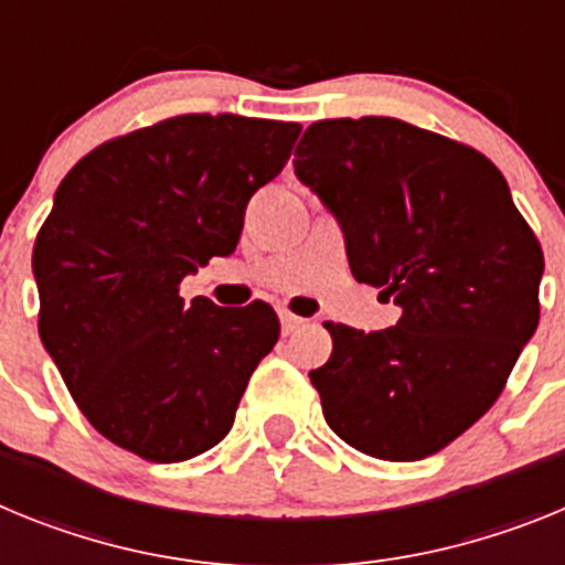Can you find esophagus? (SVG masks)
<instances>
[{"mask_svg": "<svg viewBox=\"0 0 565 565\" xmlns=\"http://www.w3.org/2000/svg\"><path fill=\"white\" fill-rule=\"evenodd\" d=\"M279 326H282V333H294L297 328L306 326V319L291 311H279Z\"/></svg>", "mask_w": 565, "mask_h": 565, "instance_id": "34e87169", "label": "esophagus"}]
</instances>
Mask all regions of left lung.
<instances>
[{"label": "left lung", "instance_id": "1", "mask_svg": "<svg viewBox=\"0 0 565 565\" xmlns=\"http://www.w3.org/2000/svg\"><path fill=\"white\" fill-rule=\"evenodd\" d=\"M294 172L337 217L359 282L402 317L384 331L326 322L311 371L326 422L382 461H418L501 396L541 319L543 252L498 167L398 118L306 129Z\"/></svg>", "mask_w": 565, "mask_h": 565}]
</instances>
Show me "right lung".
Listing matches in <instances>:
<instances>
[{
    "instance_id": "right-lung-1",
    "label": "right lung",
    "mask_w": 565,
    "mask_h": 565,
    "mask_svg": "<svg viewBox=\"0 0 565 565\" xmlns=\"http://www.w3.org/2000/svg\"><path fill=\"white\" fill-rule=\"evenodd\" d=\"M299 124L178 115L84 154L33 246L39 337L113 444L158 463L221 444L279 319L266 302H183L178 286L237 248L252 194Z\"/></svg>"
}]
</instances>
